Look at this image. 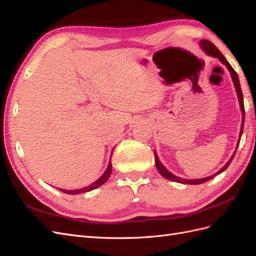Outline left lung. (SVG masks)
<instances>
[{
	"instance_id": "8db88e82",
	"label": "left lung",
	"mask_w": 256,
	"mask_h": 256,
	"mask_svg": "<svg viewBox=\"0 0 256 256\" xmlns=\"http://www.w3.org/2000/svg\"><path fill=\"white\" fill-rule=\"evenodd\" d=\"M200 48H202L206 54H208V56H212L214 58H219L220 62L222 64H224L226 66V68L230 70V76H232V79H233V82H234V85H235V88H236V92H237V96H238V100H239V104H240V110H242V128H240V132H239V140H238V143H237V146H236V150H237V147L239 145V141H240V138H242V131H244V96H242V88H240V83H239V79H238V74H236V72L233 69V67H232L230 65L228 62L226 60V58L223 56V54L218 50V48L216 47V46L209 40H203L200 42ZM236 150L234 152V154H232L230 159L226 162V164L222 168H220L218 172H216V174L212 175V176H208V177H205V178H200V180H184V178H180V177H177L175 176L174 174H172L171 172H168V170L164 168V166L161 164L157 154H156V150H154V162H156V166H157V170L159 171V173L164 176V178H166V180H172V182H180V184H204L208 180H210L212 178H214V176L219 175L220 173H222L223 171H226V170L228 168V166H230V164L232 162V160L234 159L235 157V154H236Z\"/></svg>"
}]
</instances>
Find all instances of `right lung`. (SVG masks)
Wrapping results in <instances>:
<instances>
[{
	"mask_svg": "<svg viewBox=\"0 0 256 256\" xmlns=\"http://www.w3.org/2000/svg\"><path fill=\"white\" fill-rule=\"evenodd\" d=\"M112 154H113V152H112ZM111 172H112V164H111V160H110L109 164H108V168L106 170V172L102 175V177H99L95 182H92V184L88 186V187L82 188V189H76V190H64V189H60V190L62 192L67 193V194H80V193H85V192L92 191V190H94V189L100 187V186H102L108 180H109Z\"/></svg>",
	"mask_w": 256,
	"mask_h": 256,
	"instance_id": "add662e5",
	"label": "right lung"
}]
</instances>
